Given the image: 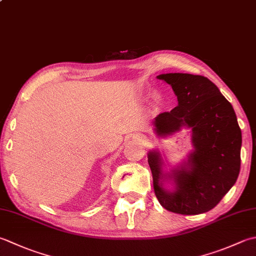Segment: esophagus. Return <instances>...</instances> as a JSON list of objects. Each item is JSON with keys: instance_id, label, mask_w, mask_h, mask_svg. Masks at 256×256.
<instances>
[{"instance_id": "obj_1", "label": "esophagus", "mask_w": 256, "mask_h": 256, "mask_svg": "<svg viewBox=\"0 0 256 256\" xmlns=\"http://www.w3.org/2000/svg\"><path fill=\"white\" fill-rule=\"evenodd\" d=\"M141 140H142V138H141Z\"/></svg>"}]
</instances>
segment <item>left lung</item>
<instances>
[{"label": "left lung", "instance_id": "8db88e82", "mask_svg": "<svg viewBox=\"0 0 256 256\" xmlns=\"http://www.w3.org/2000/svg\"><path fill=\"white\" fill-rule=\"evenodd\" d=\"M156 78L171 85L178 104L171 112L155 118V134L166 138L183 128H190L193 150L186 161L170 171H164L161 153L150 150L148 162L155 195L160 204L173 213H205L216 206L238 176L242 132L236 114L208 78L188 73Z\"/></svg>", "mask_w": 256, "mask_h": 256}]
</instances>
